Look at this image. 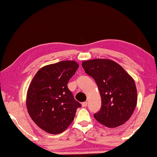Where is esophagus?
I'll return each mask as SVG.
<instances>
[{
  "mask_svg": "<svg viewBox=\"0 0 157 157\" xmlns=\"http://www.w3.org/2000/svg\"><path fill=\"white\" fill-rule=\"evenodd\" d=\"M87 104H88L87 101H84L82 104V107H86V106H87Z\"/></svg>",
  "mask_w": 157,
  "mask_h": 157,
  "instance_id": "obj_1",
  "label": "esophagus"
}]
</instances>
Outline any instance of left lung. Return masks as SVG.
Segmentation results:
<instances>
[{
  "mask_svg": "<svg viewBox=\"0 0 157 157\" xmlns=\"http://www.w3.org/2000/svg\"><path fill=\"white\" fill-rule=\"evenodd\" d=\"M82 66L95 79L101 99V108L94 117L108 128L124 124L132 116L137 102L133 78L117 62L108 59L84 60Z\"/></svg>",
  "mask_w": 157,
  "mask_h": 157,
  "instance_id": "obj_1",
  "label": "left lung"
}]
</instances>
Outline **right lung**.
Wrapping results in <instances>:
<instances>
[{"label":"right lung","mask_w":157,"mask_h":157,"mask_svg":"<svg viewBox=\"0 0 157 157\" xmlns=\"http://www.w3.org/2000/svg\"><path fill=\"white\" fill-rule=\"evenodd\" d=\"M78 67L73 60L47 65L31 82L26 99L28 113L45 132L53 135L64 132L73 122L77 108L81 107L67 87Z\"/></svg>","instance_id":"add662e5"}]
</instances>
